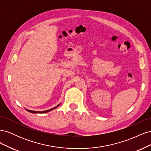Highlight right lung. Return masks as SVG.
<instances>
[{
	"label": "right lung",
	"mask_w": 151,
	"mask_h": 151,
	"mask_svg": "<svg viewBox=\"0 0 151 151\" xmlns=\"http://www.w3.org/2000/svg\"><path fill=\"white\" fill-rule=\"evenodd\" d=\"M60 105V103L59 104H58L57 106H55V107H54V108H52V109H48V110H45V111H32V110H29V109H26L27 111H29V112H30V113H47V112H49V111H52V110H53V109H55V108H57L58 106H59Z\"/></svg>",
	"instance_id": "add662e5"
}]
</instances>
